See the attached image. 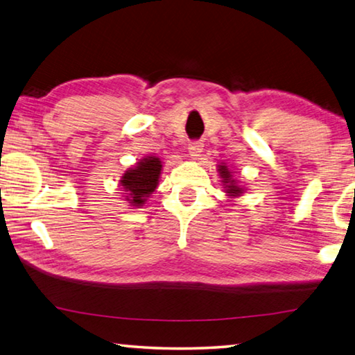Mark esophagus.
I'll list each match as a JSON object with an SVG mask.
<instances>
[{
  "label": "esophagus",
  "instance_id": "esophagus-1",
  "mask_svg": "<svg viewBox=\"0 0 355 355\" xmlns=\"http://www.w3.org/2000/svg\"><path fill=\"white\" fill-rule=\"evenodd\" d=\"M202 149H204V145L201 141H190L189 143V153H190V155L193 159H198L201 155V153H202Z\"/></svg>",
  "mask_w": 355,
  "mask_h": 355
}]
</instances>
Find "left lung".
Listing matches in <instances>:
<instances>
[{"label": "left lung", "instance_id": "1", "mask_svg": "<svg viewBox=\"0 0 355 355\" xmlns=\"http://www.w3.org/2000/svg\"><path fill=\"white\" fill-rule=\"evenodd\" d=\"M218 173H220L221 182H223V185H225V191H226L227 196L237 198V196L243 193L245 189L241 187V185L237 181H235V179L232 178L231 170H229V168L225 164L218 165Z\"/></svg>", "mask_w": 355, "mask_h": 355}]
</instances>
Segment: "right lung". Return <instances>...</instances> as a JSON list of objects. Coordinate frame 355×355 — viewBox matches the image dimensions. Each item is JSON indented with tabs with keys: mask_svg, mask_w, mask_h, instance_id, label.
<instances>
[{
	"mask_svg": "<svg viewBox=\"0 0 355 355\" xmlns=\"http://www.w3.org/2000/svg\"><path fill=\"white\" fill-rule=\"evenodd\" d=\"M160 171V159L155 155H146L137 162L135 166H130L123 173L120 187L126 191L123 198L129 202V206L139 209L146 204L148 198L157 189Z\"/></svg>",
	"mask_w": 355,
	"mask_h": 355,
	"instance_id": "add662e5",
	"label": "right lung"
}]
</instances>
